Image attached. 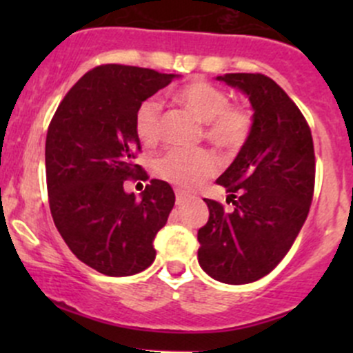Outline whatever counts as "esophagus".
Instances as JSON below:
<instances>
[{
  "instance_id": "esophagus-1",
  "label": "esophagus",
  "mask_w": 353,
  "mask_h": 353,
  "mask_svg": "<svg viewBox=\"0 0 353 353\" xmlns=\"http://www.w3.org/2000/svg\"><path fill=\"white\" fill-rule=\"evenodd\" d=\"M188 201V194L183 191H177L176 193V205H184Z\"/></svg>"
}]
</instances>
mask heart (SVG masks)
<instances>
[{
  "label": "heart",
  "mask_w": 353,
  "mask_h": 353,
  "mask_svg": "<svg viewBox=\"0 0 353 353\" xmlns=\"http://www.w3.org/2000/svg\"><path fill=\"white\" fill-rule=\"evenodd\" d=\"M201 123L205 137L223 150H239L251 133V114L244 108L229 104V95L206 81H191L177 94ZM134 131L140 141L152 147L162 134V104L157 99L141 102L134 114ZM157 174L181 190H194L219 169V162L206 150L174 148L157 160Z\"/></svg>",
  "instance_id": "b5f03b06"
}]
</instances>
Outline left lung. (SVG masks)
<instances>
[{"label":"left lung","mask_w":353,"mask_h":353,"mask_svg":"<svg viewBox=\"0 0 353 353\" xmlns=\"http://www.w3.org/2000/svg\"><path fill=\"white\" fill-rule=\"evenodd\" d=\"M249 99V138L216 179L232 210L206 199L210 216L198 230V263L212 279L243 285L268 275L301 232L314 191L311 130L297 105L259 73L216 77Z\"/></svg>","instance_id":"8db88e82"}]
</instances>
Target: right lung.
I'll return each mask as SVG.
<instances>
[{
	"label": "right lung",
	"instance_id": "1",
	"mask_svg": "<svg viewBox=\"0 0 353 353\" xmlns=\"http://www.w3.org/2000/svg\"><path fill=\"white\" fill-rule=\"evenodd\" d=\"M179 74L123 65L97 66L71 87L46 138V176L52 220L68 248L108 276H130L155 259L154 239L176 194L152 179L140 198L124 181L141 172L134 114ZM143 176L147 174L143 172Z\"/></svg>",
	"mask_w": 353,
	"mask_h": 353
}]
</instances>
